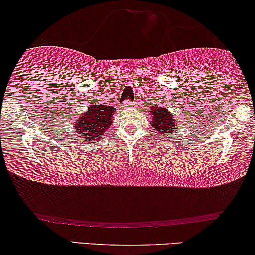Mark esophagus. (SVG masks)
Returning a JSON list of instances; mask_svg holds the SVG:
<instances>
[{"instance_id":"esophagus-1","label":"esophagus","mask_w":255,"mask_h":255,"mask_svg":"<svg viewBox=\"0 0 255 255\" xmlns=\"http://www.w3.org/2000/svg\"><path fill=\"white\" fill-rule=\"evenodd\" d=\"M131 105H132L131 100L130 99H127L124 103L121 104V108H122V110H125V108H128Z\"/></svg>"}]
</instances>
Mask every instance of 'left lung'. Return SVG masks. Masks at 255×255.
Wrapping results in <instances>:
<instances>
[{
  "label": "left lung",
  "instance_id": "obj_1",
  "mask_svg": "<svg viewBox=\"0 0 255 255\" xmlns=\"http://www.w3.org/2000/svg\"><path fill=\"white\" fill-rule=\"evenodd\" d=\"M150 111H151L150 112V116H151L150 124L159 132V135H173L176 131L175 128H177L178 121L175 120L172 113L162 106H152Z\"/></svg>",
  "mask_w": 255,
  "mask_h": 255
}]
</instances>
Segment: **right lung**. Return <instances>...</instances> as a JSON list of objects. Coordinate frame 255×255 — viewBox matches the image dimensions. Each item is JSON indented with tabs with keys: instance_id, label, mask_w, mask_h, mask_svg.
Wrapping results in <instances>:
<instances>
[{
	"instance_id": "obj_1",
	"label": "right lung",
	"mask_w": 255,
	"mask_h": 255,
	"mask_svg": "<svg viewBox=\"0 0 255 255\" xmlns=\"http://www.w3.org/2000/svg\"><path fill=\"white\" fill-rule=\"evenodd\" d=\"M115 107L107 105H91L88 111L77 118L74 124V140H82L83 142L97 141L104 136V133L113 123V115Z\"/></svg>"
}]
</instances>
